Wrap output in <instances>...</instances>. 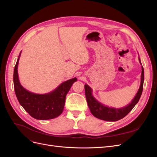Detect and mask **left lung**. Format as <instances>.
<instances>
[{
	"mask_svg": "<svg viewBox=\"0 0 157 157\" xmlns=\"http://www.w3.org/2000/svg\"><path fill=\"white\" fill-rule=\"evenodd\" d=\"M139 61L141 65L140 58H139ZM144 82V69L143 66H141V83L138 91L136 93L135 97L133 98L131 102L121 108H115L111 107L98 101L94 98L92 94V89L90 88L87 84L84 85L85 88V95L88 107L90 112L92 115L99 119H101L105 121L114 122L120 119H122L129 113L132 109L139 101L140 97L141 96L142 91H143V86Z\"/></svg>",
	"mask_w": 157,
	"mask_h": 157,
	"instance_id": "8db88e82",
	"label": "left lung"
}]
</instances>
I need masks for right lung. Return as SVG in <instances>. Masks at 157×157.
I'll list each match as a JSON object with an SVG mask.
<instances>
[{
    "label": "right lung",
    "instance_id": "add662e5",
    "mask_svg": "<svg viewBox=\"0 0 157 157\" xmlns=\"http://www.w3.org/2000/svg\"><path fill=\"white\" fill-rule=\"evenodd\" d=\"M21 52L13 70V86L17 100L29 115L37 120H49L59 116L63 111L66 95L73 84L77 80L73 78L60 84L52 92L35 94L23 88L19 80L17 65Z\"/></svg>",
    "mask_w": 157,
    "mask_h": 157
}]
</instances>
